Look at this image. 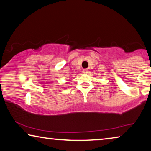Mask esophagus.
Here are the masks:
<instances>
[{
    "mask_svg": "<svg viewBox=\"0 0 151 151\" xmlns=\"http://www.w3.org/2000/svg\"><path fill=\"white\" fill-rule=\"evenodd\" d=\"M83 72L84 73H87L88 72V70L86 69V68H85V69H83Z\"/></svg>",
    "mask_w": 151,
    "mask_h": 151,
    "instance_id": "esophagus-1",
    "label": "esophagus"
}]
</instances>
